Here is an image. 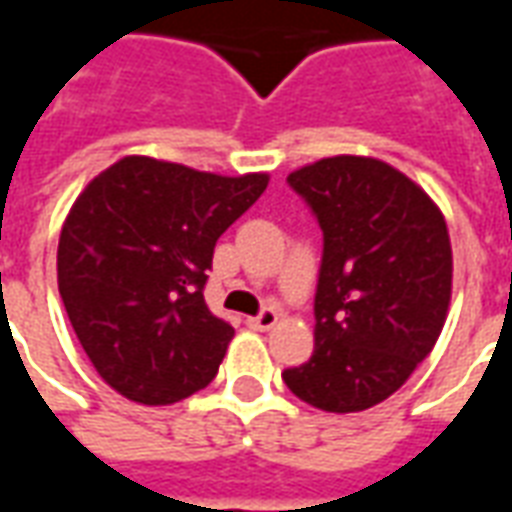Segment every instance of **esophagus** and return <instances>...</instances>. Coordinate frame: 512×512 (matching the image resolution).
Here are the masks:
<instances>
[{"label": "esophagus", "mask_w": 512, "mask_h": 512, "mask_svg": "<svg viewBox=\"0 0 512 512\" xmlns=\"http://www.w3.org/2000/svg\"><path fill=\"white\" fill-rule=\"evenodd\" d=\"M279 321V315L274 310H263L260 315H255V318H246V323L252 326V329H257V332H268V329H274Z\"/></svg>", "instance_id": "obj_1"}]
</instances>
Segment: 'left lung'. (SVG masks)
Wrapping results in <instances>:
<instances>
[{
    "label": "left lung",
    "mask_w": 512,
    "mask_h": 512,
    "mask_svg": "<svg viewBox=\"0 0 512 512\" xmlns=\"http://www.w3.org/2000/svg\"><path fill=\"white\" fill-rule=\"evenodd\" d=\"M288 183L318 216L323 263L315 351L282 378L321 411H365L406 384L444 329L452 296L444 213L381 158H321Z\"/></svg>",
    "instance_id": "8db88e82"
}]
</instances>
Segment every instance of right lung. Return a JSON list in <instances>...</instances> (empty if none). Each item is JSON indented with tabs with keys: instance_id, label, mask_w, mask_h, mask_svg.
I'll use <instances>...</instances> for the list:
<instances>
[{
	"instance_id": "add662e5",
	"label": "right lung",
	"mask_w": 512,
	"mask_h": 512,
	"mask_svg": "<svg viewBox=\"0 0 512 512\" xmlns=\"http://www.w3.org/2000/svg\"><path fill=\"white\" fill-rule=\"evenodd\" d=\"M266 186L268 172L230 178L150 156L84 186L62 222L57 285L115 392L172 406L211 384L235 334L202 296L213 246Z\"/></svg>"
}]
</instances>
